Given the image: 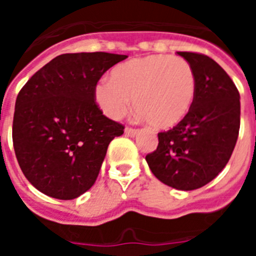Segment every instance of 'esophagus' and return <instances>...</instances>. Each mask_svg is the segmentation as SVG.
<instances>
[{"label": "esophagus", "mask_w": 256, "mask_h": 256, "mask_svg": "<svg viewBox=\"0 0 256 256\" xmlns=\"http://www.w3.org/2000/svg\"><path fill=\"white\" fill-rule=\"evenodd\" d=\"M126 136H130V137H134L137 133H138V130H136V128H132V126H126V130H124Z\"/></svg>", "instance_id": "1"}]
</instances>
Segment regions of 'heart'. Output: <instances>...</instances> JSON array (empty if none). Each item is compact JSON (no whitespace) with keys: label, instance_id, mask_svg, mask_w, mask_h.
<instances>
[{"label":"heart","instance_id":"b5f03b06","mask_svg":"<svg viewBox=\"0 0 256 256\" xmlns=\"http://www.w3.org/2000/svg\"><path fill=\"white\" fill-rule=\"evenodd\" d=\"M196 96V76L182 58L150 55L118 65L110 82L94 88L97 105L112 119L128 112L134 100L140 115L156 130H169L184 119Z\"/></svg>","mask_w":256,"mask_h":256}]
</instances>
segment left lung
I'll use <instances>...</instances> for the list:
<instances>
[{
  "mask_svg": "<svg viewBox=\"0 0 256 256\" xmlns=\"http://www.w3.org/2000/svg\"><path fill=\"white\" fill-rule=\"evenodd\" d=\"M178 55L195 72V101L182 122L158 134V148L146 155V162L160 182L191 191L214 180L234 152L240 130V94L209 56Z\"/></svg>",
  "mask_w": 256,
  "mask_h": 256,
  "instance_id": "1",
  "label": "left lung"
}]
</instances>
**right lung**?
<instances>
[{"label": "right lung", "instance_id": "1", "mask_svg": "<svg viewBox=\"0 0 256 256\" xmlns=\"http://www.w3.org/2000/svg\"><path fill=\"white\" fill-rule=\"evenodd\" d=\"M128 56L64 54L40 68L20 90L12 142L20 169L42 194L73 200L94 186L108 144L124 126L94 101L102 74Z\"/></svg>", "mask_w": 256, "mask_h": 256}]
</instances>
